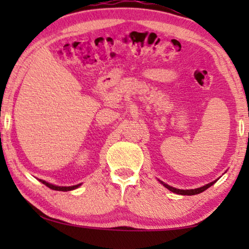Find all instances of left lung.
Segmentation results:
<instances>
[{"mask_svg": "<svg viewBox=\"0 0 249 249\" xmlns=\"http://www.w3.org/2000/svg\"><path fill=\"white\" fill-rule=\"evenodd\" d=\"M216 181V180H215ZM215 181H213V182H210V183H207L206 186H203V187H200V188H196V189H187V190H183V189H177V188H173V187H171V186H169V185H166V183H164V182H162L161 181V183L163 186L165 187V188H168L169 190H171L172 193H176V194H179V195H188V196H190V195H196V194H199V193H203L204 190H206L207 188H210L211 186L213 185V183H215Z\"/></svg>", "mask_w": 249, "mask_h": 249, "instance_id": "obj_1", "label": "left lung"}]
</instances>
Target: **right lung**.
<instances>
[{"instance_id":"1","label":"right lung","mask_w":249,"mask_h":249,"mask_svg":"<svg viewBox=\"0 0 249 249\" xmlns=\"http://www.w3.org/2000/svg\"><path fill=\"white\" fill-rule=\"evenodd\" d=\"M39 181L42 182V183H44V185H45V186L49 187V188L53 189V190H60V192H69V190L76 189V188H78V187L80 186V185H76V186H71V187H60V186H54V185H52V183H49V182L44 181V180H39Z\"/></svg>"}]
</instances>
